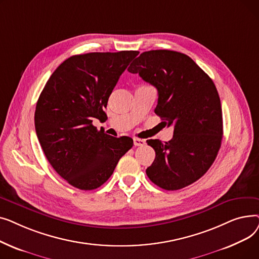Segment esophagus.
Listing matches in <instances>:
<instances>
[{
    "label": "esophagus",
    "instance_id": "esophagus-1",
    "mask_svg": "<svg viewBox=\"0 0 259 259\" xmlns=\"http://www.w3.org/2000/svg\"><path fill=\"white\" fill-rule=\"evenodd\" d=\"M133 144H134L135 147H138V146H144V145L146 144V141H145V140H141V139L134 138V139H133Z\"/></svg>",
    "mask_w": 259,
    "mask_h": 259
}]
</instances>
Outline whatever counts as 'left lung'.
<instances>
[{
	"instance_id": "1",
	"label": "left lung",
	"mask_w": 259,
	"mask_h": 259,
	"mask_svg": "<svg viewBox=\"0 0 259 259\" xmlns=\"http://www.w3.org/2000/svg\"><path fill=\"white\" fill-rule=\"evenodd\" d=\"M128 71L157 89L154 112L174 128L169 142L147 141L155 151L148 178L169 191L193 184L212 166L223 140L222 105L213 80L191 58L172 50L145 51Z\"/></svg>"
}]
</instances>
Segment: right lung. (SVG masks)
Instances as JSON below:
<instances>
[{
	"label": "right lung",
	"mask_w": 259,
	"mask_h": 259,
	"mask_svg": "<svg viewBox=\"0 0 259 259\" xmlns=\"http://www.w3.org/2000/svg\"><path fill=\"white\" fill-rule=\"evenodd\" d=\"M139 53L130 50L70 57L51 74L39 94L34 125L40 147L52 168L77 189L101 187L133 146L131 138L110 137L92 121L106 117L109 97Z\"/></svg>",
	"instance_id": "right-lung-1"
}]
</instances>
